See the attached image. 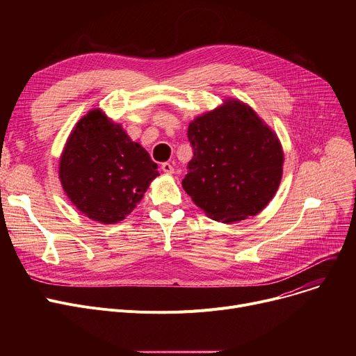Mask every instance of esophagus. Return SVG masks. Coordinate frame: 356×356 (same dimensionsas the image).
Listing matches in <instances>:
<instances>
[{"label": "esophagus", "mask_w": 356, "mask_h": 356, "mask_svg": "<svg viewBox=\"0 0 356 356\" xmlns=\"http://www.w3.org/2000/svg\"><path fill=\"white\" fill-rule=\"evenodd\" d=\"M161 170L164 172V173H175V167H173V164L172 163H168V161H165V163H163L161 164Z\"/></svg>", "instance_id": "1"}]
</instances>
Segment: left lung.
Segmentation results:
<instances>
[{"instance_id":"8db88e82","label":"left lung","mask_w":356,"mask_h":356,"mask_svg":"<svg viewBox=\"0 0 356 356\" xmlns=\"http://www.w3.org/2000/svg\"><path fill=\"white\" fill-rule=\"evenodd\" d=\"M193 157L183 189L215 220L235 222L263 211L283 175L278 138L255 112L239 101L189 124Z\"/></svg>"}]
</instances>
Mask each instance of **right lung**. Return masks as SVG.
<instances>
[{
	"instance_id": "add662e5",
	"label": "right lung",
	"mask_w": 356,
	"mask_h": 356,
	"mask_svg": "<svg viewBox=\"0 0 356 356\" xmlns=\"http://www.w3.org/2000/svg\"><path fill=\"white\" fill-rule=\"evenodd\" d=\"M157 176V164L145 149L99 109L78 122L59 165V177L72 203L88 218L104 223L122 220Z\"/></svg>"
}]
</instances>
